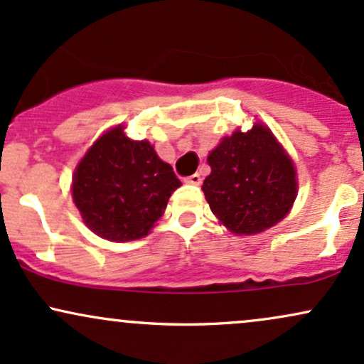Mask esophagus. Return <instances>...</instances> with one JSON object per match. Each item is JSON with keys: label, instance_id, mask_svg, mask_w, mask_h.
Here are the masks:
<instances>
[{"label": "esophagus", "instance_id": "esophagus-1", "mask_svg": "<svg viewBox=\"0 0 364 364\" xmlns=\"http://www.w3.org/2000/svg\"><path fill=\"white\" fill-rule=\"evenodd\" d=\"M186 183H190V185H196V186H198L200 183H202V176H200L198 173L191 174V176L186 178Z\"/></svg>", "mask_w": 364, "mask_h": 364}]
</instances>
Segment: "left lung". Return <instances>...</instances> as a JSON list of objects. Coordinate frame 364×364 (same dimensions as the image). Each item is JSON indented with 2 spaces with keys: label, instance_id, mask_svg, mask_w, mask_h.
<instances>
[{
  "label": "left lung",
  "instance_id": "8db88e82",
  "mask_svg": "<svg viewBox=\"0 0 364 364\" xmlns=\"http://www.w3.org/2000/svg\"><path fill=\"white\" fill-rule=\"evenodd\" d=\"M203 193L217 219L235 235H258L281 223L298 195L291 157L265 124L236 129L208 154Z\"/></svg>",
  "mask_w": 364,
  "mask_h": 364
}]
</instances>
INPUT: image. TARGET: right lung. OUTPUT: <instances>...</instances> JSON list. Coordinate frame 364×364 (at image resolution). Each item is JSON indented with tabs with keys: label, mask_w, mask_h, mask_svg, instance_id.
<instances>
[{
	"label": "right lung",
	"mask_w": 364,
	"mask_h": 364,
	"mask_svg": "<svg viewBox=\"0 0 364 364\" xmlns=\"http://www.w3.org/2000/svg\"><path fill=\"white\" fill-rule=\"evenodd\" d=\"M181 181L147 140L135 141L123 127L106 132L78 162L72 195L83 223L109 241L149 235Z\"/></svg>",
	"instance_id": "add662e5"
}]
</instances>
